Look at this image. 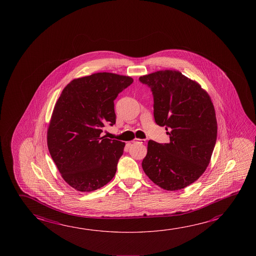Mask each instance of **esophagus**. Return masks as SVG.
I'll return each mask as SVG.
<instances>
[{
    "label": "esophagus",
    "instance_id": "1",
    "mask_svg": "<svg viewBox=\"0 0 256 256\" xmlns=\"http://www.w3.org/2000/svg\"><path fill=\"white\" fill-rule=\"evenodd\" d=\"M133 142H138V144H146V141L144 140V139H136L134 141H133Z\"/></svg>",
    "mask_w": 256,
    "mask_h": 256
}]
</instances>
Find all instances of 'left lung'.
<instances>
[{
	"mask_svg": "<svg viewBox=\"0 0 256 256\" xmlns=\"http://www.w3.org/2000/svg\"><path fill=\"white\" fill-rule=\"evenodd\" d=\"M139 81L151 88L155 122L170 136L168 144L149 140L142 170L162 188H184L209 165L217 139L214 104L200 84L180 72L160 70Z\"/></svg>",
	"mask_w": 256,
	"mask_h": 256,
	"instance_id": "obj_1",
	"label": "left lung"
}]
</instances>
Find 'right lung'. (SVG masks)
Instances as JSON below:
<instances>
[{
	"mask_svg": "<svg viewBox=\"0 0 256 256\" xmlns=\"http://www.w3.org/2000/svg\"><path fill=\"white\" fill-rule=\"evenodd\" d=\"M133 83L101 72L72 80L56 102L47 132L50 156L63 180L80 192L101 188L114 178L125 142L104 138L116 122L114 100Z\"/></svg>",
	"mask_w": 256,
	"mask_h": 256,
	"instance_id": "obj_1",
	"label": "right lung"
}]
</instances>
